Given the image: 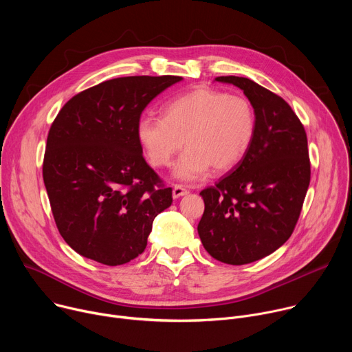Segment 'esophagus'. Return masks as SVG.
<instances>
[{
	"label": "esophagus",
	"mask_w": 352,
	"mask_h": 352,
	"mask_svg": "<svg viewBox=\"0 0 352 352\" xmlns=\"http://www.w3.org/2000/svg\"><path fill=\"white\" fill-rule=\"evenodd\" d=\"M189 190L186 188H184L182 185H175L174 189H173V197L177 199V197H181L184 195H186Z\"/></svg>",
	"instance_id": "obj_1"
}]
</instances>
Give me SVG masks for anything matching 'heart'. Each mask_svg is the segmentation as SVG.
Segmentation results:
<instances>
[{
	"mask_svg": "<svg viewBox=\"0 0 352 352\" xmlns=\"http://www.w3.org/2000/svg\"><path fill=\"white\" fill-rule=\"evenodd\" d=\"M256 113L243 96L199 87L170 102L164 117L143 116L136 138L153 167H167L185 143L174 167L181 181L200 179L213 167L223 173L235 167L252 146Z\"/></svg>",
	"mask_w": 352,
	"mask_h": 352,
	"instance_id": "heart-1",
	"label": "heart"
}]
</instances>
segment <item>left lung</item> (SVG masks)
I'll return each instance as SVG.
<instances>
[{
	"mask_svg": "<svg viewBox=\"0 0 352 352\" xmlns=\"http://www.w3.org/2000/svg\"><path fill=\"white\" fill-rule=\"evenodd\" d=\"M216 80L243 90L256 113V133L230 174L200 192L205 212L197 232L210 256L239 266L273 254L291 236L311 181L308 139L280 96L248 78Z\"/></svg>",
	"mask_w": 352,
	"mask_h": 352,
	"instance_id": "8db88e82",
	"label": "left lung"
}]
</instances>
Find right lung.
<instances>
[{
  "label": "right lung",
  "mask_w": 352,
  "mask_h": 352,
  "mask_svg": "<svg viewBox=\"0 0 352 352\" xmlns=\"http://www.w3.org/2000/svg\"><path fill=\"white\" fill-rule=\"evenodd\" d=\"M181 76H125L89 87L47 136L43 179L57 228L79 255L118 266L139 256L173 189L143 159L136 124Z\"/></svg>",
  "instance_id": "obj_1"
}]
</instances>
